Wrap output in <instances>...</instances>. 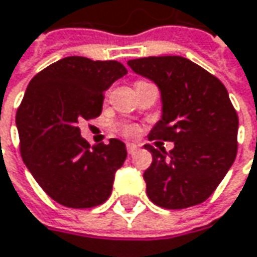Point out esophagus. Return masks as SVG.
<instances>
[{"label": "esophagus", "mask_w": 257, "mask_h": 257, "mask_svg": "<svg viewBox=\"0 0 257 257\" xmlns=\"http://www.w3.org/2000/svg\"><path fill=\"white\" fill-rule=\"evenodd\" d=\"M126 150H128L129 154H134V153L138 150V146H135V144H128V146H126Z\"/></svg>", "instance_id": "34e87169"}]
</instances>
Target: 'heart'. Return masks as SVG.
<instances>
[{
  "label": "heart",
  "mask_w": 257,
  "mask_h": 257,
  "mask_svg": "<svg viewBox=\"0 0 257 257\" xmlns=\"http://www.w3.org/2000/svg\"><path fill=\"white\" fill-rule=\"evenodd\" d=\"M119 132L126 137V138H134L140 134V128L137 125H132V123H126V125H120L119 126Z\"/></svg>",
  "instance_id": "b5f03b06"
}]
</instances>
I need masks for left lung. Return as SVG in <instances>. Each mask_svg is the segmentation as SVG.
Listing matches in <instances>:
<instances>
[{"mask_svg":"<svg viewBox=\"0 0 257 257\" xmlns=\"http://www.w3.org/2000/svg\"><path fill=\"white\" fill-rule=\"evenodd\" d=\"M128 66L160 89L162 119L149 140L175 143L144 147L153 162L144 172L147 196L165 209H185L212 196L237 156L238 116L225 85L179 56L129 60Z\"/></svg>","mask_w":257,"mask_h":257,"instance_id":"8db88e82","label":"left lung"}]
</instances>
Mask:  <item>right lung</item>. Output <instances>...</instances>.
<instances>
[{"instance_id": "add662e5", "label": "right lung", "mask_w": 257, "mask_h": 257, "mask_svg": "<svg viewBox=\"0 0 257 257\" xmlns=\"http://www.w3.org/2000/svg\"><path fill=\"white\" fill-rule=\"evenodd\" d=\"M126 73L114 60L72 56L36 73L26 88L16 114L22 159L41 188L66 207H95L111 194L126 147L116 138L91 147L79 123L101 114L104 91Z\"/></svg>"}]
</instances>
